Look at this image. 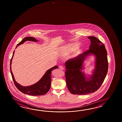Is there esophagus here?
I'll return each instance as SVG.
<instances>
[{"instance_id": "1", "label": "esophagus", "mask_w": 122, "mask_h": 122, "mask_svg": "<svg viewBox=\"0 0 122 122\" xmlns=\"http://www.w3.org/2000/svg\"><path fill=\"white\" fill-rule=\"evenodd\" d=\"M59 69L61 70H63L64 67H63V66H59Z\"/></svg>"}]
</instances>
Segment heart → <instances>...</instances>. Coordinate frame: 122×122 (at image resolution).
Returning a JSON list of instances; mask_svg holds the SVG:
<instances>
[{"label":"heart","instance_id":"heart-1","mask_svg":"<svg viewBox=\"0 0 122 122\" xmlns=\"http://www.w3.org/2000/svg\"><path fill=\"white\" fill-rule=\"evenodd\" d=\"M79 45L78 44H68L64 46L61 49L62 53L65 54H68L72 52H76L79 49Z\"/></svg>","mask_w":122,"mask_h":122}]
</instances>
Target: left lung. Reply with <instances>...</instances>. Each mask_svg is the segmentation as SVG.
<instances>
[{
  "instance_id": "8db88e82",
  "label": "left lung",
  "mask_w": 122,
  "mask_h": 122,
  "mask_svg": "<svg viewBox=\"0 0 122 122\" xmlns=\"http://www.w3.org/2000/svg\"><path fill=\"white\" fill-rule=\"evenodd\" d=\"M91 44L89 49L65 63L66 83L69 91L73 94L85 95L95 92L101 87L108 71L107 52L104 44L94 36L88 37ZM95 57V68L88 76L82 71L83 64L88 56Z\"/></svg>"
}]
</instances>
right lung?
Masks as SVG:
<instances>
[{
    "mask_svg": "<svg viewBox=\"0 0 122 122\" xmlns=\"http://www.w3.org/2000/svg\"><path fill=\"white\" fill-rule=\"evenodd\" d=\"M27 41H30L36 42L38 41H39L36 40L35 38L31 37V36H28L25 37L18 44L17 46H16V48L18 47L19 45L23 44L24 43ZM15 54V51L13 54L12 58L10 60V73L12 75V78L13 81L15 83L16 87L17 88L19 91L21 92H23L24 94H28V95H31V96H41L45 95L46 94L48 91L49 90L50 88L51 85V73L54 69H56L58 68V66H56L51 68L48 69L45 72V74L37 82L31 85L30 86H24L20 85L15 81L14 75L13 74L12 71H11V63L13 58Z\"/></svg>",
    "mask_w": 122,
    "mask_h": 122,
    "instance_id": "obj_1",
    "label": "right lung"
}]
</instances>
